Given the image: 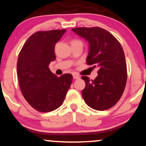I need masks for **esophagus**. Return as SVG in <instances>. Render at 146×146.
I'll return each instance as SVG.
<instances>
[{"label": "esophagus", "instance_id": "esophagus-1", "mask_svg": "<svg viewBox=\"0 0 146 146\" xmlns=\"http://www.w3.org/2000/svg\"><path fill=\"white\" fill-rule=\"evenodd\" d=\"M73 79H78L80 78V77H79V75H77V74H73Z\"/></svg>", "mask_w": 146, "mask_h": 146}]
</instances>
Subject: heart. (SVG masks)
<instances>
[{"label":"heart","instance_id":"b5f03b06","mask_svg":"<svg viewBox=\"0 0 146 146\" xmlns=\"http://www.w3.org/2000/svg\"><path fill=\"white\" fill-rule=\"evenodd\" d=\"M80 42V41H79V40H74L72 41V42Z\"/></svg>","mask_w":146,"mask_h":146}]
</instances>
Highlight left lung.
<instances>
[{
    "instance_id": "8db88e82",
    "label": "left lung",
    "mask_w": 146,
    "mask_h": 146,
    "mask_svg": "<svg viewBox=\"0 0 146 146\" xmlns=\"http://www.w3.org/2000/svg\"><path fill=\"white\" fill-rule=\"evenodd\" d=\"M72 31L89 42L87 64L99 68L94 80L82 77L86 82L82 96L93 109H108L118 102L126 86L127 64L123 48L113 35L101 27H77Z\"/></svg>"
}]
</instances>
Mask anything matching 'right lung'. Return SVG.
<instances>
[{
	"instance_id": "obj_1",
	"label": "right lung",
	"mask_w": 146,
	"mask_h": 146,
	"mask_svg": "<svg viewBox=\"0 0 146 146\" xmlns=\"http://www.w3.org/2000/svg\"><path fill=\"white\" fill-rule=\"evenodd\" d=\"M65 32L66 29H56L34 33L18 56L17 71L21 93L39 112H50L61 106L71 85V74L57 77L48 67L56 58L55 44Z\"/></svg>"
}]
</instances>
